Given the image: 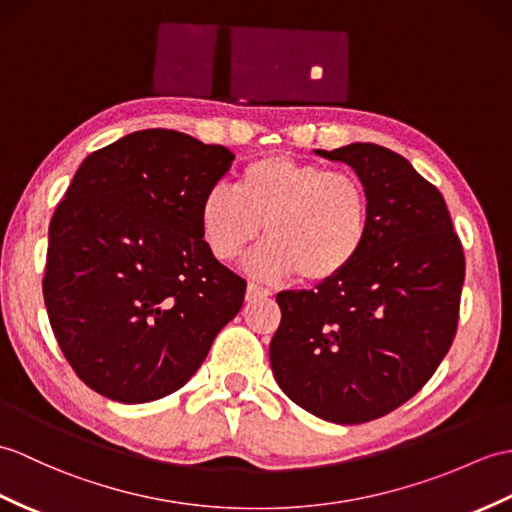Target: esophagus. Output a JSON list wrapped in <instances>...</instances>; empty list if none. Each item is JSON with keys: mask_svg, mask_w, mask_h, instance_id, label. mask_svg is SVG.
<instances>
[{"mask_svg": "<svg viewBox=\"0 0 512 512\" xmlns=\"http://www.w3.org/2000/svg\"><path fill=\"white\" fill-rule=\"evenodd\" d=\"M268 294H270V292H268L266 288H261V285L248 283V288H246V301L253 303V301H259V299H266Z\"/></svg>", "mask_w": 512, "mask_h": 512, "instance_id": "obj_1", "label": "esophagus"}]
</instances>
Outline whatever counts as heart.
<instances>
[{
  "label": "heart",
  "instance_id": "obj_1",
  "mask_svg": "<svg viewBox=\"0 0 512 512\" xmlns=\"http://www.w3.org/2000/svg\"><path fill=\"white\" fill-rule=\"evenodd\" d=\"M198 220L202 240L220 261L240 257L264 224L268 242L246 259L248 275L261 281L299 275L318 285L340 279L364 253L373 200L360 176L275 154L248 163L235 189H209Z\"/></svg>",
  "mask_w": 512,
  "mask_h": 512
}]
</instances>
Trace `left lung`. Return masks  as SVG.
I'll use <instances>...</instances> for the list:
<instances>
[{"label": "left lung", "instance_id": "obj_1", "mask_svg": "<svg viewBox=\"0 0 512 512\" xmlns=\"http://www.w3.org/2000/svg\"><path fill=\"white\" fill-rule=\"evenodd\" d=\"M316 154L351 165L366 183L371 235L340 279L277 294L270 366L296 406L355 425L406 403L443 362L458 327L465 255L445 198L401 154L377 144Z\"/></svg>", "mask_w": 512, "mask_h": 512}]
</instances>
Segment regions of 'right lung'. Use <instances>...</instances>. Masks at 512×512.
<instances>
[{"mask_svg":"<svg viewBox=\"0 0 512 512\" xmlns=\"http://www.w3.org/2000/svg\"><path fill=\"white\" fill-rule=\"evenodd\" d=\"M235 154L178 130H137L91 152L50 222L43 296L76 375L122 403L189 382L244 303L211 255L200 200Z\"/></svg>","mask_w":512,"mask_h":512,"instance_id":"right-lung-1","label":"right lung"}]
</instances>
